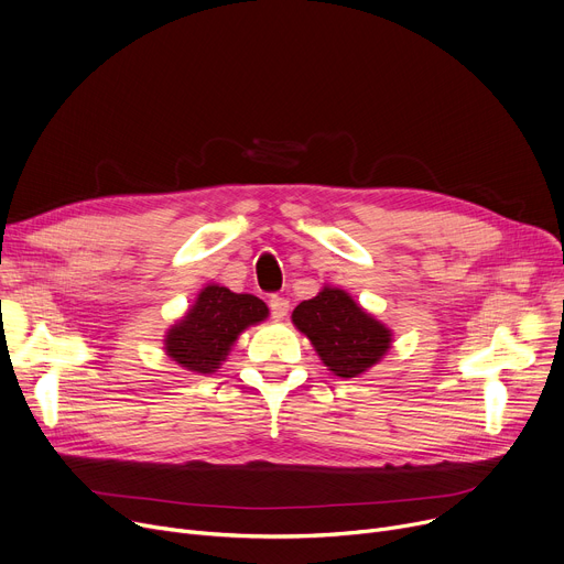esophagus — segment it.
Returning a JSON list of instances; mask_svg holds the SVG:
<instances>
[{
    "label": "esophagus",
    "mask_w": 564,
    "mask_h": 564,
    "mask_svg": "<svg viewBox=\"0 0 564 564\" xmlns=\"http://www.w3.org/2000/svg\"><path fill=\"white\" fill-rule=\"evenodd\" d=\"M270 311H272V317H274V319H283V317L288 315V311H290V302H288L285 296L274 294V296L270 299Z\"/></svg>",
    "instance_id": "34e87169"
}]
</instances>
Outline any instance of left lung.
Wrapping results in <instances>:
<instances>
[{"label": "left lung", "instance_id": "1", "mask_svg": "<svg viewBox=\"0 0 564 564\" xmlns=\"http://www.w3.org/2000/svg\"><path fill=\"white\" fill-rule=\"evenodd\" d=\"M292 324L315 347L322 362L340 379H356L377 365L392 345V330L373 319L349 292L324 290L292 311Z\"/></svg>", "mask_w": 564, "mask_h": 564}]
</instances>
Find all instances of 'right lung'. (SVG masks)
<instances>
[{"label":"right lung","mask_w":564,"mask_h":564,"mask_svg":"<svg viewBox=\"0 0 564 564\" xmlns=\"http://www.w3.org/2000/svg\"><path fill=\"white\" fill-rule=\"evenodd\" d=\"M270 315L265 302L210 283L165 335V354L187 371L213 373L227 360L238 335Z\"/></svg>","instance_id":"add662e5"}]
</instances>
